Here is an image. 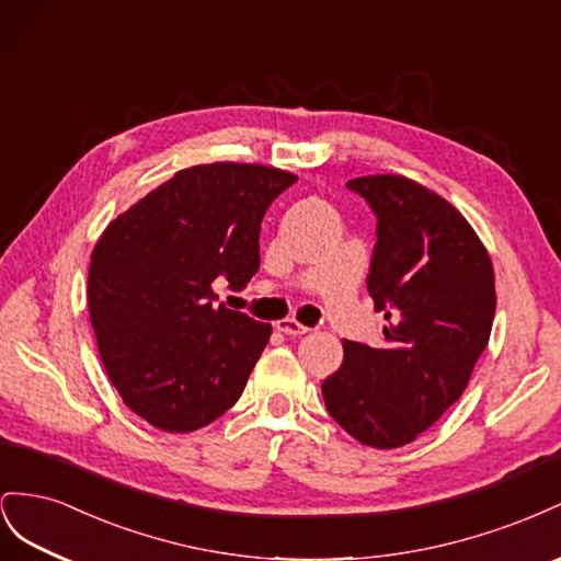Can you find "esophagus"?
Listing matches in <instances>:
<instances>
[{
  "mask_svg": "<svg viewBox=\"0 0 561 561\" xmlns=\"http://www.w3.org/2000/svg\"><path fill=\"white\" fill-rule=\"evenodd\" d=\"M277 331H282L286 335H302V333H308L310 329L298 324L296 319H284V322H277Z\"/></svg>",
  "mask_w": 561,
  "mask_h": 561,
  "instance_id": "esophagus-1",
  "label": "esophagus"
}]
</instances>
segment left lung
I'll use <instances>...</instances> for the list:
<instances>
[{
  "mask_svg": "<svg viewBox=\"0 0 561 561\" xmlns=\"http://www.w3.org/2000/svg\"><path fill=\"white\" fill-rule=\"evenodd\" d=\"M376 216L366 286L386 345L343 341L322 382L331 419L374 449L404 446L468 388L495 314L491 259L454 206L402 175L347 183Z\"/></svg>",
  "mask_w": 561,
  "mask_h": 561,
  "instance_id": "obj_1",
  "label": "left lung"
}]
</instances>
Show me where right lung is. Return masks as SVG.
<instances>
[{
	"mask_svg": "<svg viewBox=\"0 0 561 561\" xmlns=\"http://www.w3.org/2000/svg\"><path fill=\"white\" fill-rule=\"evenodd\" d=\"M294 173L261 164L183 169L105 228L91 253L89 314L122 402L167 432L220 419L244 392L272 327L214 306L261 267V222Z\"/></svg>",
	"mask_w": 561,
	"mask_h": 561,
	"instance_id": "1",
	"label": "right lung"
}]
</instances>
